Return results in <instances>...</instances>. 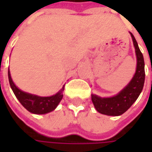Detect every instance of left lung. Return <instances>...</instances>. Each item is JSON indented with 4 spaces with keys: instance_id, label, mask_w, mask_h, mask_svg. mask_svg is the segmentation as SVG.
Returning a JSON list of instances; mask_svg holds the SVG:
<instances>
[{
    "instance_id": "8db88e82",
    "label": "left lung",
    "mask_w": 152,
    "mask_h": 152,
    "mask_svg": "<svg viewBox=\"0 0 152 152\" xmlns=\"http://www.w3.org/2000/svg\"><path fill=\"white\" fill-rule=\"evenodd\" d=\"M131 34L137 57V67L135 73L124 90L113 97L102 98L96 95H91V100L95 108L100 113L108 116H119L124 113L133 105L143 90L145 83V61L141 51L138 46L134 36Z\"/></svg>"
}]
</instances>
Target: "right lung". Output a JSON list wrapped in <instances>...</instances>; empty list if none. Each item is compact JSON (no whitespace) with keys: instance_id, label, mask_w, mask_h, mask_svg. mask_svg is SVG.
Returning <instances> with one entry per match:
<instances>
[{"instance_id":"obj_1","label":"right lung","mask_w":152,"mask_h":152,"mask_svg":"<svg viewBox=\"0 0 152 152\" xmlns=\"http://www.w3.org/2000/svg\"><path fill=\"white\" fill-rule=\"evenodd\" d=\"M8 79L10 86H11L16 97L18 98V100L31 113L45 114L50 113V112H52L57 107V105L61 102L62 96H63L62 94H63V91H64V86L61 88V91H58L54 96L42 97L32 95V94H28V93L23 92L19 90L14 85L12 79L11 78L9 69Z\"/></svg>"}]
</instances>
